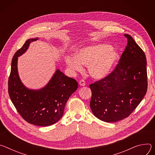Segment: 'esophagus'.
<instances>
[{
	"mask_svg": "<svg viewBox=\"0 0 155 155\" xmlns=\"http://www.w3.org/2000/svg\"><path fill=\"white\" fill-rule=\"evenodd\" d=\"M79 84L81 86H85V81L83 80H81L79 81Z\"/></svg>",
	"mask_w": 155,
	"mask_h": 155,
	"instance_id": "34e87169",
	"label": "esophagus"
}]
</instances>
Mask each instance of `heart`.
Returning a JSON list of instances; mask_svg holds the SVG:
<instances>
[{
  "label": "heart",
  "mask_w": 155,
  "mask_h": 155,
  "mask_svg": "<svg viewBox=\"0 0 155 155\" xmlns=\"http://www.w3.org/2000/svg\"><path fill=\"white\" fill-rule=\"evenodd\" d=\"M118 58V52L110 45L97 44L79 49L75 56H67L65 61L68 67L75 71H82V65H87L90 76L101 80L112 71Z\"/></svg>",
  "instance_id": "obj_1"
}]
</instances>
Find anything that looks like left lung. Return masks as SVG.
<instances>
[{
	"label": "left lung",
	"mask_w": 155,
	"mask_h": 155,
	"mask_svg": "<svg viewBox=\"0 0 155 155\" xmlns=\"http://www.w3.org/2000/svg\"><path fill=\"white\" fill-rule=\"evenodd\" d=\"M127 46L115 69L108 76L90 85V107L94 115L105 122L127 117L147 91L145 53L129 34Z\"/></svg>",
	"instance_id": "1"
}]
</instances>
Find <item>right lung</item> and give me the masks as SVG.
I'll return each instance as SVG.
<instances>
[{"label": "right lung", "instance_id": "right-lung-1", "mask_svg": "<svg viewBox=\"0 0 155 155\" xmlns=\"http://www.w3.org/2000/svg\"><path fill=\"white\" fill-rule=\"evenodd\" d=\"M38 39H28L14 54L8 78V94L22 118L30 124L47 126L62 118L66 102L77 90L78 83L57 69L47 84L40 90H31L23 84L18 72V58L26 51L31 42Z\"/></svg>", "mask_w": 155, "mask_h": 155}]
</instances>
